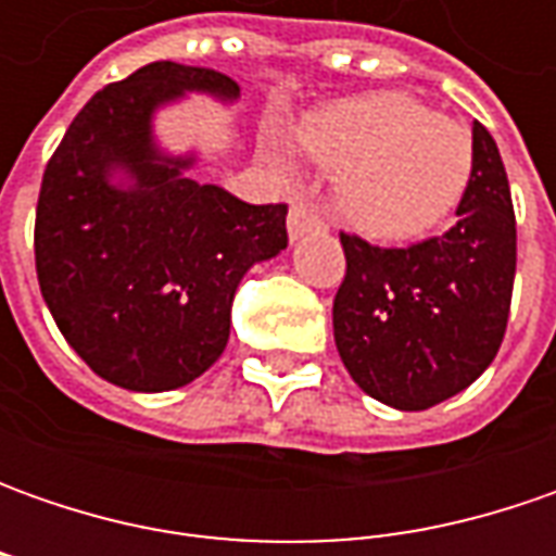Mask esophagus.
I'll use <instances>...</instances> for the list:
<instances>
[{
    "label": "esophagus",
    "instance_id": "1",
    "mask_svg": "<svg viewBox=\"0 0 556 556\" xmlns=\"http://www.w3.org/2000/svg\"><path fill=\"white\" fill-rule=\"evenodd\" d=\"M318 228H325V219H321V213H318L312 203L296 201L293 206H290V213H288L290 238H300V235H306V231H318Z\"/></svg>",
    "mask_w": 556,
    "mask_h": 556
}]
</instances>
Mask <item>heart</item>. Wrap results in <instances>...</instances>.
<instances>
[{
	"label": "heart",
	"mask_w": 556,
	"mask_h": 556,
	"mask_svg": "<svg viewBox=\"0 0 556 556\" xmlns=\"http://www.w3.org/2000/svg\"><path fill=\"white\" fill-rule=\"evenodd\" d=\"M312 161L337 173V203L365 235L408 241L455 213L473 176V139L458 119L402 92L337 101L296 126ZM281 166L288 161L281 157Z\"/></svg>",
	"instance_id": "obj_1"
}]
</instances>
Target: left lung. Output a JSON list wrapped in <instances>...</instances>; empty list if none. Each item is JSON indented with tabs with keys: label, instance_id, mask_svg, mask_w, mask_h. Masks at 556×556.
Segmentation results:
<instances>
[{
	"label": "left lung",
	"instance_id": "left-lung-1",
	"mask_svg": "<svg viewBox=\"0 0 556 556\" xmlns=\"http://www.w3.org/2000/svg\"><path fill=\"white\" fill-rule=\"evenodd\" d=\"M346 275L333 340L365 393L424 412L467 390L502 346L517 271V219L498 144L473 123V176L458 223L412 247L340 231Z\"/></svg>",
	"mask_w": 556,
	"mask_h": 556
}]
</instances>
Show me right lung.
<instances>
[{
  "mask_svg": "<svg viewBox=\"0 0 556 556\" xmlns=\"http://www.w3.org/2000/svg\"><path fill=\"white\" fill-rule=\"evenodd\" d=\"M185 92L231 101L241 89L176 61L104 86L54 148L36 203V278L58 331L136 393L201 377L228 343L244 271L288 247V203L238 201L194 182V157L157 151L151 117ZM117 168L132 186L110 182Z\"/></svg>",
  "mask_w": 556,
  "mask_h": 556,
  "instance_id": "right-lung-1",
  "label": "right lung"
}]
</instances>
